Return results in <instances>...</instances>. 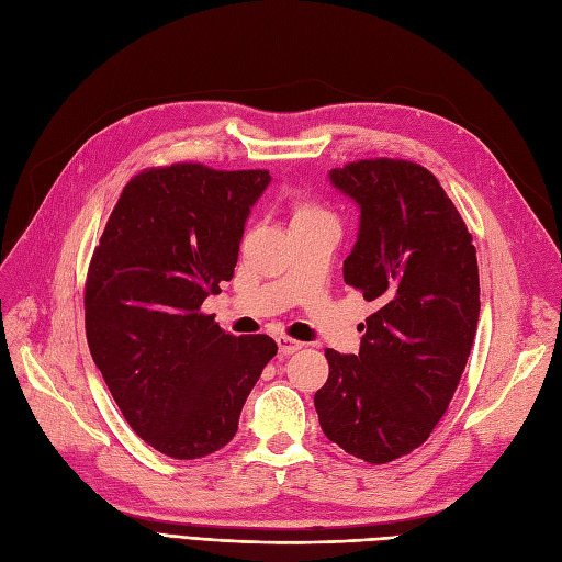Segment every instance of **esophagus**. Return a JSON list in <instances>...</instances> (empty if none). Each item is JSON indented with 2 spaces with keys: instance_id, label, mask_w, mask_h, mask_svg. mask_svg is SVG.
I'll return each mask as SVG.
<instances>
[{
  "instance_id": "esophagus-1",
  "label": "esophagus",
  "mask_w": 562,
  "mask_h": 562,
  "mask_svg": "<svg viewBox=\"0 0 562 562\" xmlns=\"http://www.w3.org/2000/svg\"><path fill=\"white\" fill-rule=\"evenodd\" d=\"M277 345H279V352L281 355H295L297 350H302V347H305L302 342H297L293 338H285V336H279Z\"/></svg>"
}]
</instances>
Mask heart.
Returning <instances> with one entry per match:
<instances>
[{
	"instance_id": "b5f03b06",
	"label": "heart",
	"mask_w": 562,
	"mask_h": 562,
	"mask_svg": "<svg viewBox=\"0 0 562 562\" xmlns=\"http://www.w3.org/2000/svg\"><path fill=\"white\" fill-rule=\"evenodd\" d=\"M312 215H324V212H318V210L312 207V205H297L295 220H297V217H312Z\"/></svg>"
}]
</instances>
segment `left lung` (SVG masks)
Listing matches in <instances>:
<instances>
[{"label":"left lung","instance_id":"8db88e82","mask_svg":"<svg viewBox=\"0 0 562 562\" xmlns=\"http://www.w3.org/2000/svg\"><path fill=\"white\" fill-rule=\"evenodd\" d=\"M328 179L359 210L345 283L375 312L361 324L359 355L326 350L314 406L330 442L387 463L426 442L459 387L480 318L475 246L416 162L359 160Z\"/></svg>","mask_w":562,"mask_h":562}]
</instances>
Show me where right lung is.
<instances>
[{"mask_svg": "<svg viewBox=\"0 0 562 562\" xmlns=\"http://www.w3.org/2000/svg\"><path fill=\"white\" fill-rule=\"evenodd\" d=\"M267 170L195 162L136 175L89 265V352L130 428L179 461L229 445L240 408L277 355L269 336L236 338L201 314L232 281Z\"/></svg>", "mask_w": 562, "mask_h": 562, "instance_id": "right-lung-1", "label": "right lung"}]
</instances>
